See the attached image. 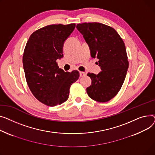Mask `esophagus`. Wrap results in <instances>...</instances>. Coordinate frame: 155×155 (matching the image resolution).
Masks as SVG:
<instances>
[{"label":"esophagus","mask_w":155,"mask_h":155,"mask_svg":"<svg viewBox=\"0 0 155 155\" xmlns=\"http://www.w3.org/2000/svg\"><path fill=\"white\" fill-rule=\"evenodd\" d=\"M79 74H80V77H84L86 76V74L84 73V72H79Z\"/></svg>","instance_id":"obj_1"}]
</instances>
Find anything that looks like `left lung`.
<instances>
[{
    "mask_svg": "<svg viewBox=\"0 0 155 155\" xmlns=\"http://www.w3.org/2000/svg\"><path fill=\"white\" fill-rule=\"evenodd\" d=\"M89 44L91 55L98 59L102 70L98 74L89 73L91 85L88 96L100 103L107 102L121 89L129 66L124 43L113 27L99 22H84L76 25Z\"/></svg>",
    "mask_w": 155,
    "mask_h": 155,
    "instance_id": "8db88e82",
    "label": "left lung"
}]
</instances>
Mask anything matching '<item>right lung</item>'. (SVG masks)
Returning <instances> with one entry per match:
<instances>
[{
	"label": "right lung",
	"mask_w": 155,
	"mask_h": 155,
	"mask_svg": "<svg viewBox=\"0 0 155 155\" xmlns=\"http://www.w3.org/2000/svg\"><path fill=\"white\" fill-rule=\"evenodd\" d=\"M75 27L73 23L42 27L31 35L25 47L22 62L27 85L34 97L48 106L67 101L71 86L79 79V71H64L57 62Z\"/></svg>",
	"instance_id": "1"
}]
</instances>
